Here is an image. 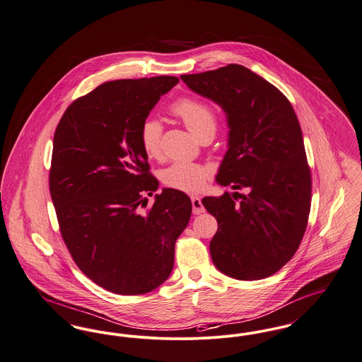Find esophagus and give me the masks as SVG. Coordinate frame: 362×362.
<instances>
[{
	"mask_svg": "<svg viewBox=\"0 0 362 362\" xmlns=\"http://www.w3.org/2000/svg\"><path fill=\"white\" fill-rule=\"evenodd\" d=\"M191 200H192L193 214L199 216V214H203L206 211V209H204L199 196H192Z\"/></svg>",
	"mask_w": 362,
	"mask_h": 362,
	"instance_id": "1",
	"label": "esophagus"
}]
</instances>
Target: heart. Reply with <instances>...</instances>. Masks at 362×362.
I'll return each instance as SVG.
<instances>
[{"instance_id":"heart-1","label":"heart","mask_w":362,"mask_h":362,"mask_svg":"<svg viewBox=\"0 0 362 362\" xmlns=\"http://www.w3.org/2000/svg\"><path fill=\"white\" fill-rule=\"evenodd\" d=\"M173 112L181 118L187 127L199 139L207 132H216L217 117L210 105L196 98H180L173 104ZM163 126L158 118L148 117L140 127V143L149 158H159L162 153ZM209 178L206 168L178 160L162 171V181L169 187L184 192L202 191Z\"/></svg>"}]
</instances>
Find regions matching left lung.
<instances>
[{
	"label": "left lung",
	"mask_w": 362,
	"mask_h": 362,
	"mask_svg": "<svg viewBox=\"0 0 362 362\" xmlns=\"http://www.w3.org/2000/svg\"><path fill=\"white\" fill-rule=\"evenodd\" d=\"M181 79L226 115L217 184L248 189L202 199L218 222L211 259L238 280L269 277L296 252L310 213L312 177L296 114L276 86L240 64Z\"/></svg>",
	"instance_id": "1"
}]
</instances>
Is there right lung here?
Listing matches in <instances>:
<instances>
[{
  "mask_svg": "<svg viewBox=\"0 0 362 362\" xmlns=\"http://www.w3.org/2000/svg\"><path fill=\"white\" fill-rule=\"evenodd\" d=\"M177 76L100 85L66 110L54 137L49 189L74 262L92 281L119 295H141L169 279L174 245L192 214L178 189L149 174L140 127Z\"/></svg>",
  "mask_w": 362,
  "mask_h": 362,
  "instance_id": "add662e5",
  "label": "right lung"
}]
</instances>
